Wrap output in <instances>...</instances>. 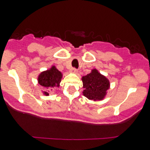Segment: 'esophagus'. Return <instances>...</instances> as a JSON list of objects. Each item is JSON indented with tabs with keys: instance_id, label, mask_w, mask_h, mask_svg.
<instances>
[{
	"instance_id": "1",
	"label": "esophagus",
	"mask_w": 150,
	"mask_h": 150,
	"mask_svg": "<svg viewBox=\"0 0 150 150\" xmlns=\"http://www.w3.org/2000/svg\"><path fill=\"white\" fill-rule=\"evenodd\" d=\"M69 71L71 73H77L78 72V69H77L76 68H71V69H70Z\"/></svg>"
}]
</instances>
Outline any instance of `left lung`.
I'll return each instance as SVG.
<instances>
[{
    "label": "left lung",
    "instance_id": "obj_1",
    "mask_svg": "<svg viewBox=\"0 0 150 150\" xmlns=\"http://www.w3.org/2000/svg\"><path fill=\"white\" fill-rule=\"evenodd\" d=\"M82 81L83 87L85 88L83 93L89 100H101L109 87L108 79L96 69L92 70L91 73L83 77Z\"/></svg>",
    "mask_w": 150,
    "mask_h": 150
}]
</instances>
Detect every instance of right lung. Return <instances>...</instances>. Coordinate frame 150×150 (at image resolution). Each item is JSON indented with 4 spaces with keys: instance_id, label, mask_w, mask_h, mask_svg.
I'll list each match as a JSON object with an SVG mask.
<instances>
[{
    "instance_id": "obj_1",
    "label": "right lung",
    "mask_w": 150,
    "mask_h": 150,
    "mask_svg": "<svg viewBox=\"0 0 150 150\" xmlns=\"http://www.w3.org/2000/svg\"><path fill=\"white\" fill-rule=\"evenodd\" d=\"M62 79V74L54 66L44 71L38 77V83L45 88H53V87H59V83ZM44 94L48 95L47 92H44Z\"/></svg>"
}]
</instances>
